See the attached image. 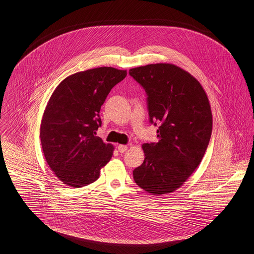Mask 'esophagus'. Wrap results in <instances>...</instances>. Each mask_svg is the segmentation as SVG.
Instances as JSON below:
<instances>
[{
  "mask_svg": "<svg viewBox=\"0 0 254 254\" xmlns=\"http://www.w3.org/2000/svg\"><path fill=\"white\" fill-rule=\"evenodd\" d=\"M117 148H118V151H119V152L123 153V152H125V151L128 149V146H127V145H119L117 146Z\"/></svg>",
  "mask_w": 254,
  "mask_h": 254,
  "instance_id": "obj_1",
  "label": "esophagus"
}]
</instances>
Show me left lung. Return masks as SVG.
I'll list each match as a JSON object with an SVG mask.
<instances>
[{
	"instance_id": "8db88e82",
	"label": "left lung",
	"mask_w": 254,
	"mask_h": 254,
	"mask_svg": "<svg viewBox=\"0 0 254 254\" xmlns=\"http://www.w3.org/2000/svg\"><path fill=\"white\" fill-rule=\"evenodd\" d=\"M129 74L145 89L158 142L144 144L145 160L133 171L136 184L153 194L180 188L200 163L212 132L211 108L200 83L171 64L135 67Z\"/></svg>"
}]
</instances>
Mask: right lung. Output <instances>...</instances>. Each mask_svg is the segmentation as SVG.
<instances>
[{"label":"right lung","mask_w":254,"mask_h":254,"mask_svg":"<svg viewBox=\"0 0 254 254\" xmlns=\"http://www.w3.org/2000/svg\"><path fill=\"white\" fill-rule=\"evenodd\" d=\"M126 70L98 67L63 80L44 111L40 138L46 161L64 185L81 188L97 181L114 147L96 136L101 107Z\"/></svg>","instance_id":"add662e5"}]
</instances>
